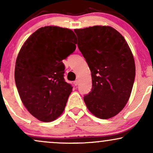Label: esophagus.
Segmentation results:
<instances>
[{
  "instance_id": "obj_1",
  "label": "esophagus",
  "mask_w": 153,
  "mask_h": 153,
  "mask_svg": "<svg viewBox=\"0 0 153 153\" xmlns=\"http://www.w3.org/2000/svg\"><path fill=\"white\" fill-rule=\"evenodd\" d=\"M78 84H79V80H75L74 82V84L75 86L78 85Z\"/></svg>"
}]
</instances>
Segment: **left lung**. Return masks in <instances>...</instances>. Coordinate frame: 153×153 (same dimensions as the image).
I'll return each mask as SVG.
<instances>
[{
    "label": "left lung",
    "instance_id": "8db88e82",
    "mask_svg": "<svg viewBox=\"0 0 153 153\" xmlns=\"http://www.w3.org/2000/svg\"><path fill=\"white\" fill-rule=\"evenodd\" d=\"M78 48L91 72V91L84 101L91 114L107 119L125 107L135 76L131 49L121 34L110 26L75 29Z\"/></svg>",
    "mask_w": 153,
    "mask_h": 153
}]
</instances>
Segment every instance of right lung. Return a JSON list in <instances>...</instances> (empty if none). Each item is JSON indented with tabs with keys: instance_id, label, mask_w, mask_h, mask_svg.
<instances>
[{
	"instance_id": "right-lung-1",
	"label": "right lung",
	"mask_w": 153,
	"mask_h": 153,
	"mask_svg": "<svg viewBox=\"0 0 153 153\" xmlns=\"http://www.w3.org/2000/svg\"><path fill=\"white\" fill-rule=\"evenodd\" d=\"M76 37L67 28L41 27L28 37L19 52L15 81L22 103L43 122L63 113L72 86L64 79L62 60L76 50Z\"/></svg>"
}]
</instances>
